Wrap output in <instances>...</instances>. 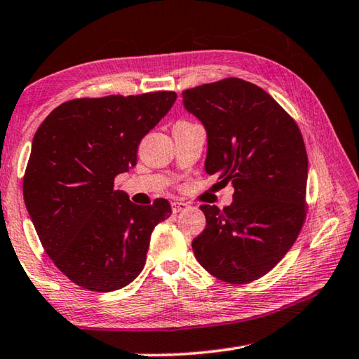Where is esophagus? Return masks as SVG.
<instances>
[{"label":"esophagus","instance_id":"34e87169","mask_svg":"<svg viewBox=\"0 0 359 359\" xmlns=\"http://www.w3.org/2000/svg\"><path fill=\"white\" fill-rule=\"evenodd\" d=\"M188 207H190V205H188L187 202H184V201H174L172 204H171L172 213H180V212H185Z\"/></svg>","mask_w":359,"mask_h":359}]
</instances>
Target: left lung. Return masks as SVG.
<instances>
[{
	"label": "left lung",
	"mask_w": 359,
	"mask_h": 359,
	"mask_svg": "<svg viewBox=\"0 0 359 359\" xmlns=\"http://www.w3.org/2000/svg\"><path fill=\"white\" fill-rule=\"evenodd\" d=\"M184 107L207 132L205 172L231 182L233 201L201 205L198 262L221 281L269 273L295 243L306 218L308 155L295 121L262 88L240 78L187 89Z\"/></svg>",
	"instance_id": "left-lung-1"
}]
</instances>
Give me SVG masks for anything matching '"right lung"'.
I'll list each match as a JSON object with an SVG mask.
<instances>
[{"instance_id":"1","label":"right lung","mask_w":359,"mask_h":359,"mask_svg":"<svg viewBox=\"0 0 359 359\" xmlns=\"http://www.w3.org/2000/svg\"><path fill=\"white\" fill-rule=\"evenodd\" d=\"M177 94L75 99L37 128L23 198L45 252L72 283L93 292L126 287L144 269L154 227L171 215L166 199L136 205L114 177L136 165L141 140Z\"/></svg>"}]
</instances>
